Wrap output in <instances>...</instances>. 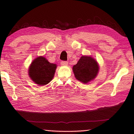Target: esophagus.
<instances>
[{
    "mask_svg": "<svg viewBox=\"0 0 134 134\" xmlns=\"http://www.w3.org/2000/svg\"><path fill=\"white\" fill-rule=\"evenodd\" d=\"M61 64L62 66H68V62L67 61H62L61 62Z\"/></svg>",
    "mask_w": 134,
    "mask_h": 134,
    "instance_id": "obj_1",
    "label": "esophagus"
}]
</instances>
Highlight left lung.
Masks as SVG:
<instances>
[{"label":"left lung","mask_w":134,"mask_h":134,"mask_svg":"<svg viewBox=\"0 0 134 134\" xmlns=\"http://www.w3.org/2000/svg\"><path fill=\"white\" fill-rule=\"evenodd\" d=\"M75 78L84 84L97 77L99 70L98 62L91 56L83 55L72 68Z\"/></svg>","instance_id":"left-lung-1"}]
</instances>
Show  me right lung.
<instances>
[{"label": "right lung", "instance_id": "obj_1", "mask_svg": "<svg viewBox=\"0 0 134 134\" xmlns=\"http://www.w3.org/2000/svg\"><path fill=\"white\" fill-rule=\"evenodd\" d=\"M57 67L56 64L49 62L45 57H37L29 67V76L35 83L45 86L53 80Z\"/></svg>", "mask_w": 134, "mask_h": 134}]
</instances>
